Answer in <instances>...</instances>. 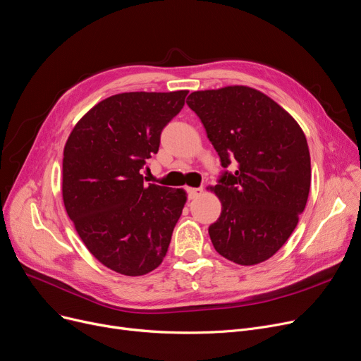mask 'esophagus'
Here are the masks:
<instances>
[{
	"label": "esophagus",
	"instance_id": "obj_1",
	"mask_svg": "<svg viewBox=\"0 0 361 361\" xmlns=\"http://www.w3.org/2000/svg\"><path fill=\"white\" fill-rule=\"evenodd\" d=\"M203 189L202 187H193V189H187V195H189V199H196L202 195Z\"/></svg>",
	"mask_w": 361,
	"mask_h": 361
}]
</instances>
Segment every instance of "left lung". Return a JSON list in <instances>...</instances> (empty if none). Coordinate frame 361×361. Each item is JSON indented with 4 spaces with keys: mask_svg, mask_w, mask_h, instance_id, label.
Instances as JSON below:
<instances>
[{
    "mask_svg": "<svg viewBox=\"0 0 361 361\" xmlns=\"http://www.w3.org/2000/svg\"><path fill=\"white\" fill-rule=\"evenodd\" d=\"M187 104L221 166H231L212 187L223 207L208 228L215 250L240 265L269 259L307 205L311 162L301 127L269 96L243 85L195 91Z\"/></svg>",
    "mask_w": 361,
    "mask_h": 361,
    "instance_id": "left-lung-1",
    "label": "left lung"
}]
</instances>
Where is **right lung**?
Here are the masks:
<instances>
[{
  "mask_svg": "<svg viewBox=\"0 0 361 361\" xmlns=\"http://www.w3.org/2000/svg\"><path fill=\"white\" fill-rule=\"evenodd\" d=\"M187 92L116 94L85 114L66 142V212L90 252L119 274H147L168 252L185 192L146 184L140 171Z\"/></svg>",
  "mask_w": 361,
  "mask_h": 361,
  "instance_id": "right-lung-1",
  "label": "right lung"
}]
</instances>
